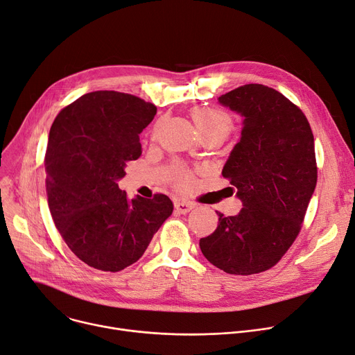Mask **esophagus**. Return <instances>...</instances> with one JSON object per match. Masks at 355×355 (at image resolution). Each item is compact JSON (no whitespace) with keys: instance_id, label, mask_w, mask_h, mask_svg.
I'll use <instances>...</instances> for the list:
<instances>
[{"instance_id":"1","label":"esophagus","mask_w":355,"mask_h":355,"mask_svg":"<svg viewBox=\"0 0 355 355\" xmlns=\"http://www.w3.org/2000/svg\"><path fill=\"white\" fill-rule=\"evenodd\" d=\"M174 207H175V211L180 213V214H187L190 213V210L194 209V204L190 202V201H182V200H177L174 202Z\"/></svg>"}]
</instances>
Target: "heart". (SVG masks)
<instances>
[{
	"label": "heart",
	"instance_id": "obj_1",
	"mask_svg": "<svg viewBox=\"0 0 355 355\" xmlns=\"http://www.w3.org/2000/svg\"><path fill=\"white\" fill-rule=\"evenodd\" d=\"M191 116L200 135L218 134L223 138H226V135L230 132L233 126L232 118L226 114V112H223L220 109H213V107L196 109ZM175 181L178 182V185H181V187H187L190 184V175L187 174V171L178 166L175 170Z\"/></svg>",
	"mask_w": 355,
	"mask_h": 355
}]
</instances>
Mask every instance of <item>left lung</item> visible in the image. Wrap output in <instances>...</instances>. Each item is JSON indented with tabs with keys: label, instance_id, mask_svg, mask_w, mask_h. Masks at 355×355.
Masks as SVG:
<instances>
[{
	"label": "left lung",
	"instance_id": "left-lung-1",
	"mask_svg": "<svg viewBox=\"0 0 355 355\" xmlns=\"http://www.w3.org/2000/svg\"><path fill=\"white\" fill-rule=\"evenodd\" d=\"M218 103L243 116L221 171L243 207L217 213L218 226L200 249L226 273L253 275L275 266L301 230L316 185L313 135L302 110L272 87L240 86Z\"/></svg>",
	"mask_w": 355,
	"mask_h": 355
}]
</instances>
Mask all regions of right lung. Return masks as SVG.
<instances>
[{
	"mask_svg": "<svg viewBox=\"0 0 355 355\" xmlns=\"http://www.w3.org/2000/svg\"><path fill=\"white\" fill-rule=\"evenodd\" d=\"M155 114V105L137 96L98 90L66 106L50 128L49 209L69 249L92 268L119 272L135 263L173 213L164 194L129 200L118 187Z\"/></svg>",
	"mask_w": 355,
	"mask_h": 355,
	"instance_id": "1",
	"label": "right lung"
}]
</instances>
